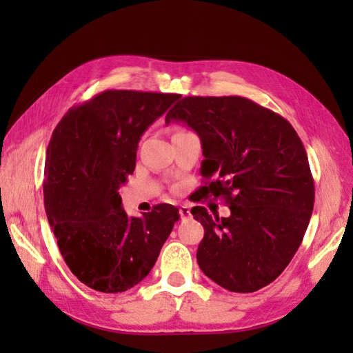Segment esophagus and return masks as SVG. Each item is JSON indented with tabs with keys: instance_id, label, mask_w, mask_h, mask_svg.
I'll use <instances>...</instances> for the list:
<instances>
[{
	"instance_id": "esophagus-1",
	"label": "esophagus",
	"mask_w": 353,
	"mask_h": 353,
	"mask_svg": "<svg viewBox=\"0 0 353 353\" xmlns=\"http://www.w3.org/2000/svg\"><path fill=\"white\" fill-rule=\"evenodd\" d=\"M179 212H181L182 220H186V219H190V216H191L188 206H181V208H179Z\"/></svg>"
}]
</instances>
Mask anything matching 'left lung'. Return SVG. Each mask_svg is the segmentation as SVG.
Listing matches in <instances>:
<instances>
[{
    "instance_id": "obj_1",
    "label": "left lung",
    "mask_w": 353,
    "mask_h": 353,
    "mask_svg": "<svg viewBox=\"0 0 353 353\" xmlns=\"http://www.w3.org/2000/svg\"><path fill=\"white\" fill-rule=\"evenodd\" d=\"M201 141V196L224 197L230 209L226 219L191 209L205 228L201 272L234 292L267 287L296 254L312 214L314 179L301 138L283 117L236 95L185 97L165 117Z\"/></svg>"
}]
</instances>
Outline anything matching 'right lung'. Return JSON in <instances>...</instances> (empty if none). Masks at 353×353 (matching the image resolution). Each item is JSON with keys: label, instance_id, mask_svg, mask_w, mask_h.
<instances>
[{"label": "right lung", "instance_id": "add662e5", "mask_svg": "<svg viewBox=\"0 0 353 353\" xmlns=\"http://www.w3.org/2000/svg\"><path fill=\"white\" fill-rule=\"evenodd\" d=\"M179 99L104 91L70 109L52 132L45 212L66 265L89 288L114 294L139 283L181 216L168 203L141 219L129 216L118 192L133 174L142 133Z\"/></svg>", "mask_w": 353, "mask_h": 353}]
</instances>
